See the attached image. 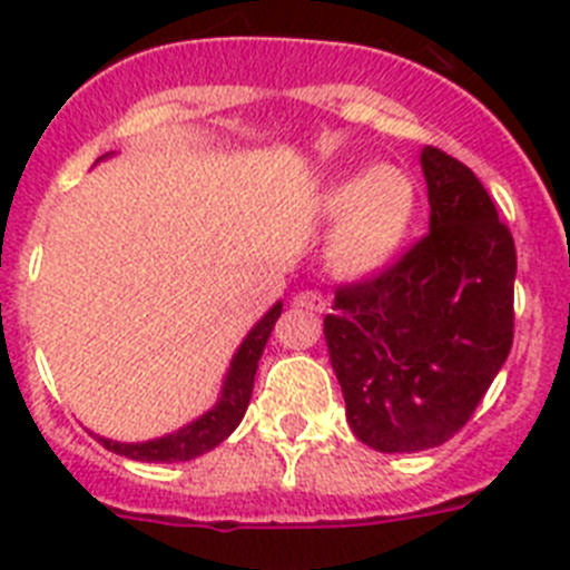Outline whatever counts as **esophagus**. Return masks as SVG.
Instances as JSON below:
<instances>
[{
  "label": "esophagus",
  "instance_id": "34e87169",
  "mask_svg": "<svg viewBox=\"0 0 570 570\" xmlns=\"http://www.w3.org/2000/svg\"><path fill=\"white\" fill-rule=\"evenodd\" d=\"M294 305L296 308H308L314 311V314H322V311H325V296H322L320 291H299V294L294 296Z\"/></svg>",
  "mask_w": 570,
  "mask_h": 570
}]
</instances>
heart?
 <instances>
[{
    "label": "heart",
    "instance_id": "1",
    "mask_svg": "<svg viewBox=\"0 0 570 570\" xmlns=\"http://www.w3.org/2000/svg\"><path fill=\"white\" fill-rule=\"evenodd\" d=\"M320 214L336 219L325 245L328 268L360 279L400 254L416 214V185L396 165H376L334 179L320 194Z\"/></svg>",
    "mask_w": 570,
    "mask_h": 570
}]
</instances>
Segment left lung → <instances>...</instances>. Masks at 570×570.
Segmentation results:
<instances>
[{
  "label": "left lung",
  "instance_id": "1",
  "mask_svg": "<svg viewBox=\"0 0 570 570\" xmlns=\"http://www.w3.org/2000/svg\"><path fill=\"white\" fill-rule=\"evenodd\" d=\"M431 230L325 316L347 425L382 454H416L471 420L513 342L517 248L468 165L422 148Z\"/></svg>",
  "mask_w": 570,
  "mask_h": 570
}]
</instances>
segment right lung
I'll list each match as a JSON object with an SVG mask.
<instances>
[{
	"instance_id": "add662e5",
	"label": "right lung",
	"mask_w": 570,
	"mask_h": 570,
	"mask_svg": "<svg viewBox=\"0 0 570 570\" xmlns=\"http://www.w3.org/2000/svg\"><path fill=\"white\" fill-rule=\"evenodd\" d=\"M279 314H282V302H276L274 308H271L268 314L262 316L254 328L248 331V336L242 340V345L236 347L234 360H230L219 402H216L210 411H205L199 420L188 422V425L174 431V434H165L159 436V440H148V442H114V440H105V436L99 434L94 436L102 442V448H108V451H114V454L128 456V460H136V462H188V460H196V456L208 454L210 448H216L219 442H225L230 434H234L236 425H239L242 416H245V411H248L250 394H254L256 367H259V356L262 351H265V342H268Z\"/></svg>"
}]
</instances>
